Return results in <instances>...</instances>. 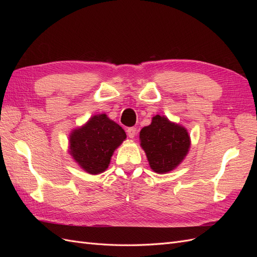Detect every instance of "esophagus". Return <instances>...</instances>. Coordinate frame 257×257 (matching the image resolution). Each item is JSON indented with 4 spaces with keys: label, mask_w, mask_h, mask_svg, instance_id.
Masks as SVG:
<instances>
[{
    "label": "esophagus",
    "mask_w": 257,
    "mask_h": 257,
    "mask_svg": "<svg viewBox=\"0 0 257 257\" xmlns=\"http://www.w3.org/2000/svg\"><path fill=\"white\" fill-rule=\"evenodd\" d=\"M126 133H127V136L130 138H134L136 136V134H137V130L134 126L133 127H127L126 128Z\"/></svg>",
    "instance_id": "esophagus-1"
}]
</instances>
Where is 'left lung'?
<instances>
[{"label": "left lung", "mask_w": 257, "mask_h": 257, "mask_svg": "<svg viewBox=\"0 0 257 257\" xmlns=\"http://www.w3.org/2000/svg\"><path fill=\"white\" fill-rule=\"evenodd\" d=\"M139 137L150 167L158 174L175 169L190 148V136L186 130L159 114L153 116L149 126L141 131Z\"/></svg>", "instance_id": "left-lung-1"}]
</instances>
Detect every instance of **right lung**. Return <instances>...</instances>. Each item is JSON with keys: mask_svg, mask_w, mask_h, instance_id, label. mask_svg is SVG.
<instances>
[{"mask_svg": "<svg viewBox=\"0 0 257 257\" xmlns=\"http://www.w3.org/2000/svg\"><path fill=\"white\" fill-rule=\"evenodd\" d=\"M126 138L123 128L105 113L92 116L69 137V152L74 160L91 175L100 174L110 163L113 151Z\"/></svg>", "mask_w": 257, "mask_h": 257, "instance_id": "1", "label": "right lung"}]
</instances>
